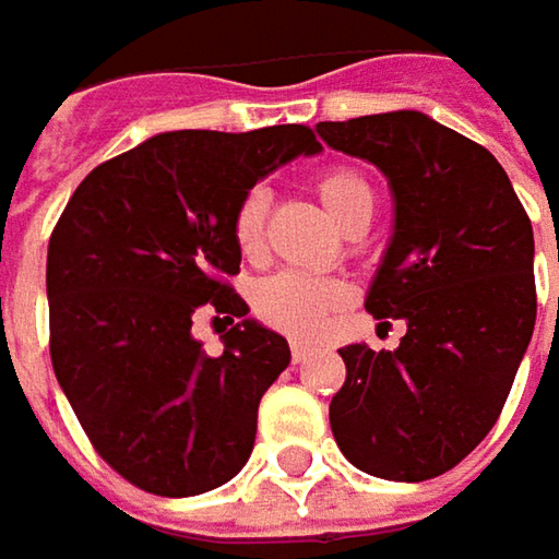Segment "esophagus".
I'll list each match as a JSON object with an SVG mask.
<instances>
[{"label":"esophagus","mask_w":559,"mask_h":559,"mask_svg":"<svg viewBox=\"0 0 559 559\" xmlns=\"http://www.w3.org/2000/svg\"><path fill=\"white\" fill-rule=\"evenodd\" d=\"M289 348H292V360H295V364H298V360H305V357H308V352H311L308 338H292Z\"/></svg>","instance_id":"34e87169"}]
</instances>
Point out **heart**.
Returning <instances> with one entry per match:
<instances>
[{"mask_svg": "<svg viewBox=\"0 0 559 559\" xmlns=\"http://www.w3.org/2000/svg\"><path fill=\"white\" fill-rule=\"evenodd\" d=\"M317 195L326 204V211L333 214L338 224H345L355 214L360 204H373V189L370 183L352 170V167H333L326 174H320L317 180ZM270 195L264 186H254L246 192V199L239 202L233 214V239L242 254H258L264 242V224H267ZM345 301V286L335 280H311V276H298V273H276L261 280L251 292V305L254 313L286 333H313L323 320V313L333 311Z\"/></svg>", "mask_w": 559, "mask_h": 559, "instance_id": "obj_1", "label": "heart"}]
</instances>
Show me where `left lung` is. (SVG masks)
I'll list each match as a JSON object with an SVG mask.
<instances>
[{
	"label": "left lung",
	"instance_id": "1",
	"mask_svg": "<svg viewBox=\"0 0 559 559\" xmlns=\"http://www.w3.org/2000/svg\"><path fill=\"white\" fill-rule=\"evenodd\" d=\"M317 133L389 180L392 236L364 305L407 323L395 352H338L335 444L379 479H436L488 436L526 355L532 224L498 158L423 111L323 120Z\"/></svg>",
	"mask_w": 559,
	"mask_h": 559
}]
</instances>
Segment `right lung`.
Returning <instances> with one entry per match:
<instances>
[{
	"instance_id": "1",
	"label": "right lung",
	"mask_w": 559,
	"mask_h": 559,
	"mask_svg": "<svg viewBox=\"0 0 559 559\" xmlns=\"http://www.w3.org/2000/svg\"><path fill=\"white\" fill-rule=\"evenodd\" d=\"M317 152L301 123L158 133L98 164L55 226V376L98 454L142 491L202 495L251 457L258 404L292 355L226 286L242 261L233 214L258 180ZM204 304L243 317L217 358L191 335Z\"/></svg>"
}]
</instances>
